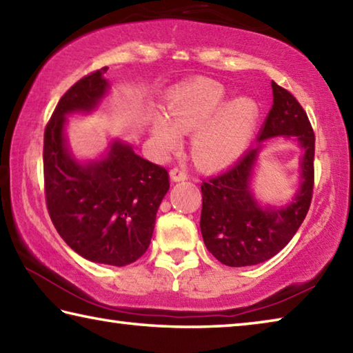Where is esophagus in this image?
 Segmentation results:
<instances>
[{"instance_id":"34e87169","label":"esophagus","mask_w":353,"mask_h":353,"mask_svg":"<svg viewBox=\"0 0 353 353\" xmlns=\"http://www.w3.org/2000/svg\"><path fill=\"white\" fill-rule=\"evenodd\" d=\"M170 176L174 182L185 181V179H188V171L185 168H179V166H174V168L170 171Z\"/></svg>"}]
</instances>
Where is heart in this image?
I'll return each mask as SVG.
<instances>
[{
    "instance_id": "1",
    "label": "heart",
    "mask_w": 353,
    "mask_h": 353,
    "mask_svg": "<svg viewBox=\"0 0 353 353\" xmlns=\"http://www.w3.org/2000/svg\"><path fill=\"white\" fill-rule=\"evenodd\" d=\"M225 90L216 81L201 79L187 83L170 94L168 113H155L152 135L155 143L171 151L181 143V134L196 132L191 152L207 168L230 165L246 149L252 137L259 105L249 98L225 104Z\"/></svg>"
}]
</instances>
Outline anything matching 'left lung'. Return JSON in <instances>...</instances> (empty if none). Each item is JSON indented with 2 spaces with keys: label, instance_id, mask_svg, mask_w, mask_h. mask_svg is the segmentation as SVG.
Masks as SVG:
<instances>
[{
  "label": "left lung",
  "instance_id": "8db88e82",
  "mask_svg": "<svg viewBox=\"0 0 353 353\" xmlns=\"http://www.w3.org/2000/svg\"><path fill=\"white\" fill-rule=\"evenodd\" d=\"M274 104L259 134L296 137L303 149L302 185L285 208H261L249 191V181L260 148L249 151L218 176L202 181L201 232L207 249L223 265L240 268L280 252L305 219L314 187V132L299 101L272 81Z\"/></svg>",
  "mask_w": 353,
  "mask_h": 353
}]
</instances>
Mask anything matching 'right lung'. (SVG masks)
I'll return each instance as SVG.
<instances>
[{
  "label": "right lung",
  "mask_w": 353,
  "mask_h": 353,
  "mask_svg": "<svg viewBox=\"0 0 353 353\" xmlns=\"http://www.w3.org/2000/svg\"><path fill=\"white\" fill-rule=\"evenodd\" d=\"M105 71L103 67L73 83L46 124L45 199L56 230L74 252L94 263L126 266L149 248L170 176L163 166L118 141L105 159L90 165L77 163L68 154L65 115L88 112L99 103L109 87Z\"/></svg>",
  "instance_id": "right-lung-1"
}]
</instances>
